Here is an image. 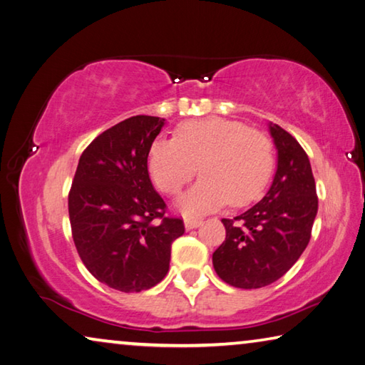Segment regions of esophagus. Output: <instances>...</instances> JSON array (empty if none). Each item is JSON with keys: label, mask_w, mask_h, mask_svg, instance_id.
<instances>
[{"label": "esophagus", "mask_w": 365, "mask_h": 365, "mask_svg": "<svg viewBox=\"0 0 365 365\" xmlns=\"http://www.w3.org/2000/svg\"><path fill=\"white\" fill-rule=\"evenodd\" d=\"M202 220H199V218H186L184 220V227L187 229V231H190V229H195V227H199L200 225H202Z\"/></svg>", "instance_id": "34e87169"}]
</instances>
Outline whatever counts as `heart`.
I'll return each instance as SVG.
<instances>
[{"label": "heart", "instance_id": "heart-1", "mask_svg": "<svg viewBox=\"0 0 365 365\" xmlns=\"http://www.w3.org/2000/svg\"><path fill=\"white\" fill-rule=\"evenodd\" d=\"M149 173L162 192L175 195L195 176L203 178L178 199V208L202 215L229 202L244 207L266 189L274 168L271 140L235 120L212 117L186 121L175 139H155L149 149Z\"/></svg>", "mask_w": 365, "mask_h": 365}]
</instances>
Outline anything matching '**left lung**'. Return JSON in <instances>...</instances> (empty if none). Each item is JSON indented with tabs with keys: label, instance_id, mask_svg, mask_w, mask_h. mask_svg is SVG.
<instances>
[{
	"label": "left lung",
	"instance_id": "1",
	"mask_svg": "<svg viewBox=\"0 0 365 365\" xmlns=\"http://www.w3.org/2000/svg\"><path fill=\"white\" fill-rule=\"evenodd\" d=\"M277 170L267 194L234 220H222L226 240L213 253V266L226 284L261 289L276 282L302 257L317 215L316 182L298 140L269 123Z\"/></svg>",
	"mask_w": 365,
	"mask_h": 365
}]
</instances>
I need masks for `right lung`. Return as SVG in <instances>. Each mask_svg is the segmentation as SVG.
Returning a JSON list of instances; mask_svg holds the SVG:
<instances>
[{"instance_id":"right-lung-1","label":"right lung","mask_w":365,"mask_h":365,"mask_svg":"<svg viewBox=\"0 0 365 365\" xmlns=\"http://www.w3.org/2000/svg\"><path fill=\"white\" fill-rule=\"evenodd\" d=\"M163 125L165 118L136 115L99 134L81 153L68 194L83 264L120 292L147 290L163 280L173 240L184 234L182 220L165 216L166 205L147 170Z\"/></svg>"}]
</instances>
